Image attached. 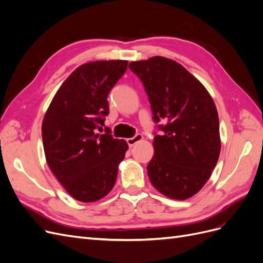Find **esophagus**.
Instances as JSON below:
<instances>
[{
    "mask_svg": "<svg viewBox=\"0 0 263 263\" xmlns=\"http://www.w3.org/2000/svg\"><path fill=\"white\" fill-rule=\"evenodd\" d=\"M142 139H144V136H142L141 134H137V135H135L134 137L127 139V144H128L129 147H133L135 144H137L138 141H140Z\"/></svg>",
    "mask_w": 263,
    "mask_h": 263,
    "instance_id": "obj_1",
    "label": "esophagus"
}]
</instances>
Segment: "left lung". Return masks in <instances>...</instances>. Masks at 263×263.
<instances>
[{
	"instance_id": "1",
	"label": "left lung",
	"mask_w": 263,
	"mask_h": 263,
	"mask_svg": "<svg viewBox=\"0 0 263 263\" xmlns=\"http://www.w3.org/2000/svg\"><path fill=\"white\" fill-rule=\"evenodd\" d=\"M129 69L144 83L161 135L154 138L155 155L147 165L149 180L173 200L200 191L220 153L219 121L205 86L177 61L156 55L133 61Z\"/></svg>"
}]
</instances>
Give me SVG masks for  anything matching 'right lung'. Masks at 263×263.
<instances>
[{
	"label": "right lung",
	"instance_id": "right-lung-1",
	"mask_svg": "<svg viewBox=\"0 0 263 263\" xmlns=\"http://www.w3.org/2000/svg\"><path fill=\"white\" fill-rule=\"evenodd\" d=\"M126 60H102L78 67L61 84L45 114L43 144L53 176L83 203L99 201L115 185L128 145L99 134L108 114V93L127 70Z\"/></svg>",
	"mask_w": 263,
	"mask_h": 263
}]
</instances>
